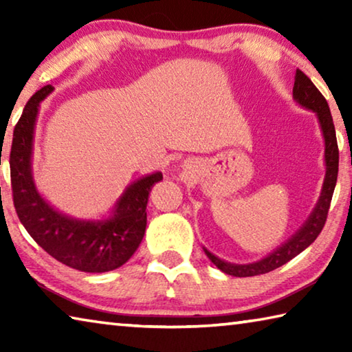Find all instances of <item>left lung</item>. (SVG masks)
<instances>
[{
	"label": "left lung",
	"mask_w": 352,
	"mask_h": 352,
	"mask_svg": "<svg viewBox=\"0 0 352 352\" xmlns=\"http://www.w3.org/2000/svg\"><path fill=\"white\" fill-rule=\"evenodd\" d=\"M294 99L301 107H305V109L317 113L320 129L321 132H323L326 175L323 188H321L320 199L317 201V205H315L314 211L311 212V216H309L306 222L302 223L301 228L298 230L287 242H284L281 247L273 250V252L269 256H265L264 259L252 262V264H231V262L219 259L217 256H214L211 252H208L206 248H204L212 264L216 265L219 270L226 273V275L245 278L264 275V273H269L278 269V267H281L285 262L294 259L296 254H300L302 250H306L311 245V243L317 239L326 223L327 211H329L332 194L333 189H336L338 175V146L336 138V127H333L329 105H327L324 96L318 91V88L314 85L312 80L309 79L301 69H296L295 73Z\"/></svg>",
	"instance_id": "obj_1"
}]
</instances>
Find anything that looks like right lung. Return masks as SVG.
Masks as SVG:
<instances>
[{"label": "right lung", "instance_id": "add662e5", "mask_svg": "<svg viewBox=\"0 0 352 352\" xmlns=\"http://www.w3.org/2000/svg\"><path fill=\"white\" fill-rule=\"evenodd\" d=\"M52 90L54 87L46 85L35 93L14 129L10 182L15 211L32 239L62 264L87 273L115 270L140 247L147 225L148 192L163 174L155 172L127 186L109 219L80 220L54 210L35 188L31 166L38 107Z\"/></svg>", "mask_w": 352, "mask_h": 352}]
</instances>
